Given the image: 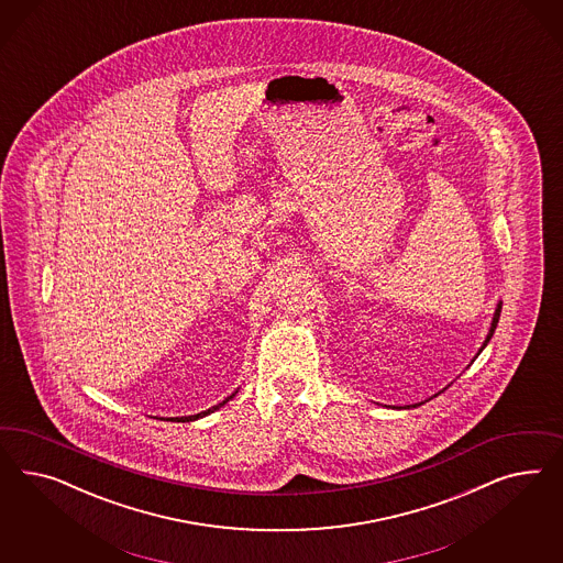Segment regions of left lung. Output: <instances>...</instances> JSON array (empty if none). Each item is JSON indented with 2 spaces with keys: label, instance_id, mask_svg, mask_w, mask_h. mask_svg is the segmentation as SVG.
<instances>
[{
  "label": "left lung",
  "instance_id": "8db88e82",
  "mask_svg": "<svg viewBox=\"0 0 563 563\" xmlns=\"http://www.w3.org/2000/svg\"><path fill=\"white\" fill-rule=\"evenodd\" d=\"M499 313H501V301H499V303H497V307H495L494 320H492V328H489V334H487V339H485V342H483L481 351H483V349L487 346V342L492 341L495 328H497V322H499ZM481 351H478V353H481ZM435 396H438V394H435ZM421 405H423V402H417V405H410V407H400V409H415V407H421Z\"/></svg>",
  "mask_w": 563,
  "mask_h": 563
}]
</instances>
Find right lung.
<instances>
[{"mask_svg":"<svg viewBox=\"0 0 563 563\" xmlns=\"http://www.w3.org/2000/svg\"><path fill=\"white\" fill-rule=\"evenodd\" d=\"M235 394H238V393H235ZM235 394H231V396H229V398H224V400H222V402H219V405H217V407H212V409L205 410V412H198V415H189V417H177V419H175V421H181V423H186V421H196V419H200V417H206V415H210V412H212V410L221 409L222 405H224V402H229V400H231V398H233V396H235Z\"/></svg>","mask_w":563,"mask_h":563,"instance_id":"add662e5","label":"right lung"}]
</instances>
